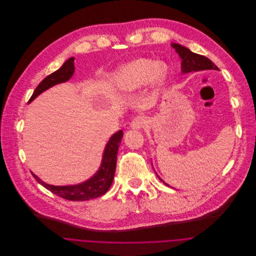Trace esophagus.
<instances>
[{"instance_id": "obj_1", "label": "esophagus", "mask_w": 256, "mask_h": 256, "mask_svg": "<svg viewBox=\"0 0 256 256\" xmlns=\"http://www.w3.org/2000/svg\"><path fill=\"white\" fill-rule=\"evenodd\" d=\"M145 123H146V121H145V119H144L143 117L137 116V117H135V118L132 120V122H131V124H130V127H131L132 129L139 130V129H141L142 127H144Z\"/></svg>"}]
</instances>
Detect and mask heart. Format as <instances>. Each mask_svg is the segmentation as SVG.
Listing matches in <instances>:
<instances>
[{"label":"heart","instance_id":"obj_1","mask_svg":"<svg viewBox=\"0 0 256 256\" xmlns=\"http://www.w3.org/2000/svg\"><path fill=\"white\" fill-rule=\"evenodd\" d=\"M166 76V70L156 60H137L121 68L119 74V86L124 92H134L150 80L160 84Z\"/></svg>","mask_w":256,"mask_h":256}]
</instances>
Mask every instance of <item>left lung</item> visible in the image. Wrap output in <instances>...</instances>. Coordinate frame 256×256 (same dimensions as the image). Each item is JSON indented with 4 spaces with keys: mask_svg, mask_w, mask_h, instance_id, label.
Returning a JSON list of instances; mask_svg holds the SVG:
<instances>
[{
    "mask_svg": "<svg viewBox=\"0 0 256 256\" xmlns=\"http://www.w3.org/2000/svg\"><path fill=\"white\" fill-rule=\"evenodd\" d=\"M172 46L176 49V51L182 60L180 64H182V74H188L190 72H198V70H219V68L215 66V64H213L208 58L194 54L188 48H186L180 44H178V43H172ZM158 178L164 184L170 186L160 176H158Z\"/></svg>",
    "mask_w": 256,
    "mask_h": 256,
    "instance_id": "obj_1",
    "label": "left lung"
}]
</instances>
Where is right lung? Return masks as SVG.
Masks as SVG:
<instances>
[{
	"label": "right lung",
	"instance_id": "obj_1",
	"mask_svg": "<svg viewBox=\"0 0 256 256\" xmlns=\"http://www.w3.org/2000/svg\"><path fill=\"white\" fill-rule=\"evenodd\" d=\"M74 58H68L62 66L56 72L46 76L35 88L33 94L31 96L28 103L39 96L44 90L54 86L58 84L68 82L74 72ZM123 137V131L120 130L113 134V136L108 141L103 160H102L100 166L98 170L88 180L74 186H52L42 182L37 176L32 174L34 178L44 188H46L54 194L64 198L68 200H88L105 194L110 188L115 174L116 164H117V153Z\"/></svg>",
	"mask_w": 256,
	"mask_h": 256
}]
</instances>
